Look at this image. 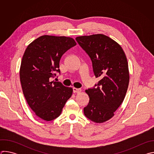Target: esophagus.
I'll list each match as a JSON object with an SVG mask.
<instances>
[{"instance_id":"34e87169","label":"esophagus","mask_w":154,"mask_h":154,"mask_svg":"<svg viewBox=\"0 0 154 154\" xmlns=\"http://www.w3.org/2000/svg\"><path fill=\"white\" fill-rule=\"evenodd\" d=\"M82 91V90L80 88H73V92L74 93H79Z\"/></svg>"}]
</instances>
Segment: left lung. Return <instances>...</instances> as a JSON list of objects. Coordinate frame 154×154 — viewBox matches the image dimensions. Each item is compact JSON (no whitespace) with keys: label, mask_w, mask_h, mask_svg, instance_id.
Instances as JSON below:
<instances>
[{"label":"left lung","mask_w":154,"mask_h":154,"mask_svg":"<svg viewBox=\"0 0 154 154\" xmlns=\"http://www.w3.org/2000/svg\"><path fill=\"white\" fill-rule=\"evenodd\" d=\"M75 39L90 57L94 75L100 79L96 88L85 91L90 102L84 114L94 122L102 123L115 115L125 96L130 78L127 60L119 44L103 34Z\"/></svg>","instance_id":"obj_1"}]
</instances>
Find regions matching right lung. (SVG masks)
<instances>
[{"mask_svg": "<svg viewBox=\"0 0 154 154\" xmlns=\"http://www.w3.org/2000/svg\"><path fill=\"white\" fill-rule=\"evenodd\" d=\"M77 45L70 37L41 36L27 46L22 59L20 81L29 106L41 119L50 121L58 117L71 97L72 88L51 80L60 72L62 55Z\"/></svg>", "mask_w": 154, "mask_h": 154, "instance_id": "obj_1", "label": "right lung"}]
</instances>
